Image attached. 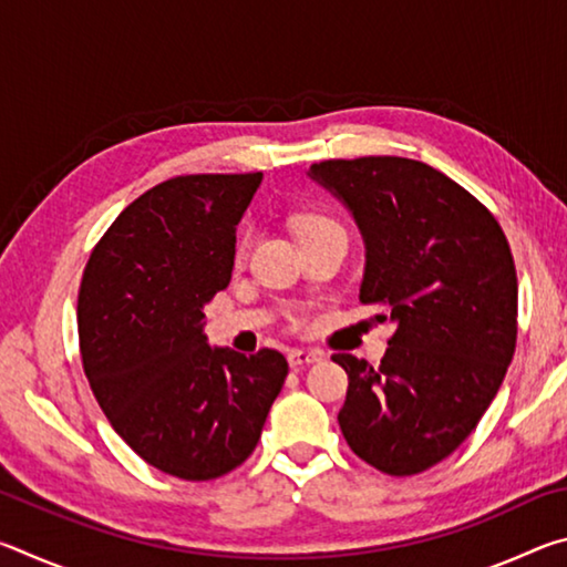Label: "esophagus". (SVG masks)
Segmentation results:
<instances>
[{"label": "esophagus", "instance_id": "34e87169", "mask_svg": "<svg viewBox=\"0 0 567 567\" xmlns=\"http://www.w3.org/2000/svg\"><path fill=\"white\" fill-rule=\"evenodd\" d=\"M322 354L315 352V350H290L287 354V362H290V368H305V364H312V362H320Z\"/></svg>", "mask_w": 567, "mask_h": 567}]
</instances>
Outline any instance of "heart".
I'll list each match as a JSON object with an SVG mask.
<instances>
[{
	"instance_id": "b5f03b06",
	"label": "heart",
	"mask_w": 567,
	"mask_h": 567,
	"mask_svg": "<svg viewBox=\"0 0 567 567\" xmlns=\"http://www.w3.org/2000/svg\"><path fill=\"white\" fill-rule=\"evenodd\" d=\"M332 219L322 217V215H305L300 223H297V233H307V229L312 227H320V225H330ZM249 243H252V233H243L237 239V255H245V249L249 247Z\"/></svg>"
}]
</instances>
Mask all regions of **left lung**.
Masks as SVG:
<instances>
[{"label": "left lung", "mask_w": 567, "mask_h": 567, "mask_svg": "<svg viewBox=\"0 0 567 567\" xmlns=\"http://www.w3.org/2000/svg\"><path fill=\"white\" fill-rule=\"evenodd\" d=\"M307 177L352 215L364 243L360 302L395 324L380 368L332 358L350 380L340 430L382 473H422L465 443L513 360L511 245L467 189L425 162L328 159Z\"/></svg>", "instance_id": "1"}]
</instances>
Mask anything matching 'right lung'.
Returning a JSON list of instances; mask_svg holds the SVG:
<instances>
[{
	"mask_svg": "<svg viewBox=\"0 0 567 567\" xmlns=\"http://www.w3.org/2000/svg\"><path fill=\"white\" fill-rule=\"evenodd\" d=\"M262 172L162 182L124 209L84 267L76 328L90 388L145 463L213 480L252 455L287 360L209 348L205 305L235 267Z\"/></svg>",
	"mask_w": 567,
	"mask_h": 567,
	"instance_id": "right-lung-1",
	"label": "right lung"
}]
</instances>
